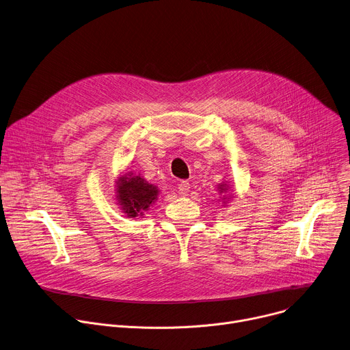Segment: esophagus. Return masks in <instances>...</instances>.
<instances>
[{
    "instance_id": "obj_1",
    "label": "esophagus",
    "mask_w": 350,
    "mask_h": 350,
    "mask_svg": "<svg viewBox=\"0 0 350 350\" xmlns=\"http://www.w3.org/2000/svg\"><path fill=\"white\" fill-rule=\"evenodd\" d=\"M178 190H179V194L187 196V193L190 191V183H189L187 180H182V182L178 185Z\"/></svg>"
}]
</instances>
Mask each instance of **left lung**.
Here are the masks:
<instances>
[{
	"label": "left lung",
	"mask_w": 350,
	"mask_h": 350,
	"mask_svg": "<svg viewBox=\"0 0 350 350\" xmlns=\"http://www.w3.org/2000/svg\"><path fill=\"white\" fill-rule=\"evenodd\" d=\"M218 191H219V194H222V200H228V197L225 196V194L229 191L228 183H225V182L219 183V185H218Z\"/></svg>",
	"instance_id": "1"
}]
</instances>
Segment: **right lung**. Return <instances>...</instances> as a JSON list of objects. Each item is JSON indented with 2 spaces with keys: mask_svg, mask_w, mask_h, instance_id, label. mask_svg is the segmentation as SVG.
<instances>
[{
  "mask_svg": "<svg viewBox=\"0 0 350 350\" xmlns=\"http://www.w3.org/2000/svg\"><path fill=\"white\" fill-rule=\"evenodd\" d=\"M157 186L149 183L141 174L132 171L120 175L116 180V200L128 218L144 215L159 196Z\"/></svg>",
  "mask_w": 350,
  "mask_h": 350,
  "instance_id": "right-lung-1",
  "label": "right lung"
}]
</instances>
